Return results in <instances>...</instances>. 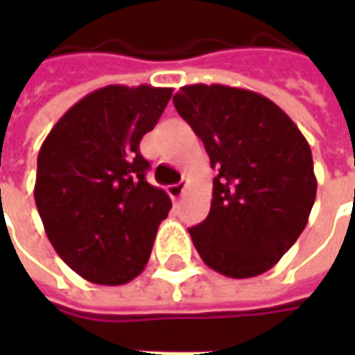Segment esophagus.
I'll return each mask as SVG.
<instances>
[{
    "mask_svg": "<svg viewBox=\"0 0 355 355\" xmlns=\"http://www.w3.org/2000/svg\"><path fill=\"white\" fill-rule=\"evenodd\" d=\"M167 190H169V196L173 198V200H180V198H182V196H184V192H186V184H184V182H178V184H171Z\"/></svg>",
    "mask_w": 355,
    "mask_h": 355,
    "instance_id": "esophagus-1",
    "label": "esophagus"
}]
</instances>
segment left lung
Instances as JSON below:
<instances>
[{
    "label": "left lung",
    "instance_id": "left-lung-1",
    "mask_svg": "<svg viewBox=\"0 0 355 355\" xmlns=\"http://www.w3.org/2000/svg\"><path fill=\"white\" fill-rule=\"evenodd\" d=\"M173 102L218 173L207 218L188 228L201 261L234 279L264 274L302 234L315 201L308 140L249 89L196 83Z\"/></svg>",
    "mask_w": 355,
    "mask_h": 355
}]
</instances>
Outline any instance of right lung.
Listing matches in <instances>:
<instances>
[{
  "instance_id": "obj_1",
  "label": "right lung",
  "mask_w": 355,
  "mask_h": 355,
  "mask_svg": "<svg viewBox=\"0 0 355 355\" xmlns=\"http://www.w3.org/2000/svg\"><path fill=\"white\" fill-rule=\"evenodd\" d=\"M173 89L108 85L76 102L37 154L34 198L58 257L83 279L125 285L146 268L171 200L139 144Z\"/></svg>"
}]
</instances>
